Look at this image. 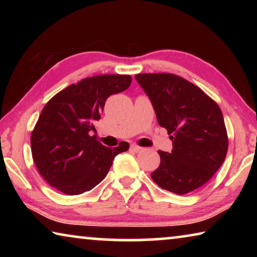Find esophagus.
Here are the masks:
<instances>
[{"instance_id": "1", "label": "esophagus", "mask_w": 257, "mask_h": 257, "mask_svg": "<svg viewBox=\"0 0 257 257\" xmlns=\"http://www.w3.org/2000/svg\"><path fill=\"white\" fill-rule=\"evenodd\" d=\"M130 149H132L134 152H141L142 150H143V147H141V146H138V145H132L130 146Z\"/></svg>"}]
</instances>
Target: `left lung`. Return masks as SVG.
I'll use <instances>...</instances> for the list:
<instances>
[{
	"label": "left lung",
	"mask_w": 257,
	"mask_h": 257,
	"mask_svg": "<svg viewBox=\"0 0 257 257\" xmlns=\"http://www.w3.org/2000/svg\"><path fill=\"white\" fill-rule=\"evenodd\" d=\"M135 78L173 145L170 153L158 152L161 162L152 179L178 195L202 187L227 155L228 135L221 108L199 87L172 73H138Z\"/></svg>",
	"instance_id": "left-lung-1"
}]
</instances>
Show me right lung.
<instances>
[{
  "instance_id": "right-lung-1",
  "label": "right lung",
  "mask_w": 257,
  "mask_h": 257,
  "mask_svg": "<svg viewBox=\"0 0 257 257\" xmlns=\"http://www.w3.org/2000/svg\"><path fill=\"white\" fill-rule=\"evenodd\" d=\"M132 84L129 75H99L68 86L42 110L30 136L33 160L50 186L67 195H79L97 186L127 142L105 147L96 137L94 123L101 119L106 98Z\"/></svg>"
}]
</instances>
